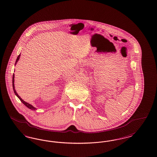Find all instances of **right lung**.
<instances>
[{
    "label": "right lung",
    "mask_w": 157,
    "mask_h": 157,
    "mask_svg": "<svg viewBox=\"0 0 157 157\" xmlns=\"http://www.w3.org/2000/svg\"><path fill=\"white\" fill-rule=\"evenodd\" d=\"M20 56H21V55H19V56H17V59H16V62H15V65L16 64L17 62L19 59ZM14 78H15V75L13 74V78H12V85H13L12 86H13V91H14V92H15V95H16L17 97L19 98V99L21 101V102H22L23 104L25 105L26 107H28V108H29V109H32V110H36V108H35L34 106H32V105H30V104H28V103L26 102L25 101H24L18 95V94H17V92H16V90H15V85H14V80H15V79H14Z\"/></svg>",
    "instance_id": "right-lung-1"
}]
</instances>
